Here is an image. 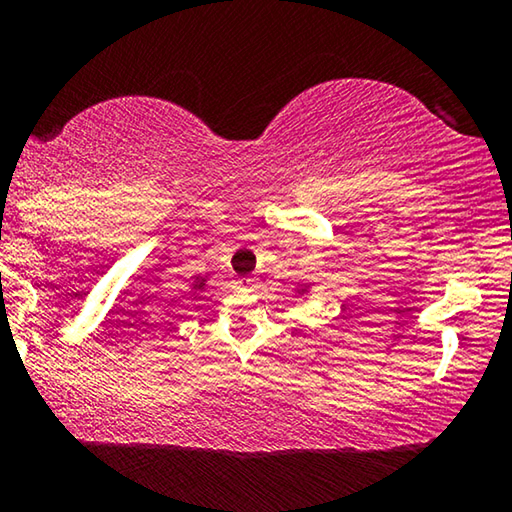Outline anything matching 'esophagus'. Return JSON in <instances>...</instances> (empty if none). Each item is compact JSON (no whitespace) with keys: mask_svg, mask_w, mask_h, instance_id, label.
<instances>
[{"mask_svg":"<svg viewBox=\"0 0 512 512\" xmlns=\"http://www.w3.org/2000/svg\"><path fill=\"white\" fill-rule=\"evenodd\" d=\"M237 284H239V287H244V289H255V277L253 275H241Z\"/></svg>","mask_w":512,"mask_h":512,"instance_id":"esophagus-1","label":"esophagus"}]
</instances>
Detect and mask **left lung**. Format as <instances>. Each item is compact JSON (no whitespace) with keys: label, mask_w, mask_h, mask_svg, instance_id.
<instances>
[{"label":"left lung","mask_w":512,"mask_h":512,"mask_svg":"<svg viewBox=\"0 0 512 512\" xmlns=\"http://www.w3.org/2000/svg\"><path fill=\"white\" fill-rule=\"evenodd\" d=\"M298 293H307V287H302V284H300V289H298Z\"/></svg>","instance_id":"obj_1"}]
</instances>
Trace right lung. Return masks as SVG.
<instances>
[{
    "label": "right lung",
    "mask_w": 512,
    "mask_h": 512,
    "mask_svg": "<svg viewBox=\"0 0 512 512\" xmlns=\"http://www.w3.org/2000/svg\"><path fill=\"white\" fill-rule=\"evenodd\" d=\"M205 282H207V280H205V277H201V280H196V284H194V289H198V291H201V289L205 287Z\"/></svg>",
    "instance_id": "1"
}]
</instances>
